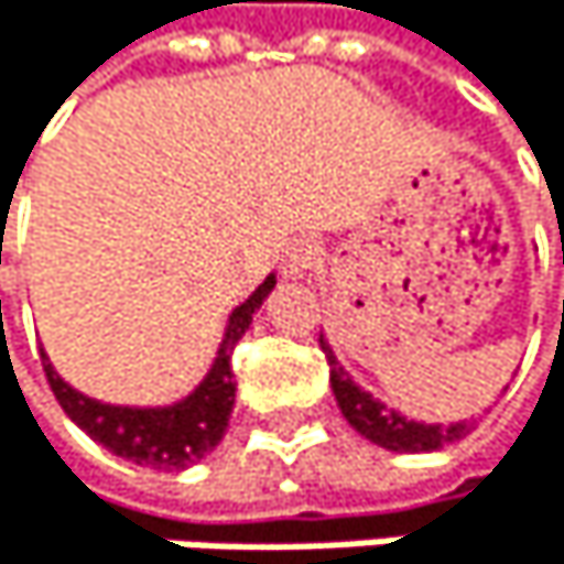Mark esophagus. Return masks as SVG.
I'll return each instance as SVG.
<instances>
[{"label": "esophagus", "mask_w": 564, "mask_h": 564, "mask_svg": "<svg viewBox=\"0 0 564 564\" xmlns=\"http://www.w3.org/2000/svg\"><path fill=\"white\" fill-rule=\"evenodd\" d=\"M319 245L313 241H295L289 251H285V272L289 275H305V272H313L319 265Z\"/></svg>", "instance_id": "1"}]
</instances>
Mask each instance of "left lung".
Returning a JSON list of instances; mask_svg holds the SVG:
<instances>
[{
  "label": "left lung",
  "mask_w": 564,
  "mask_h": 564,
  "mask_svg": "<svg viewBox=\"0 0 564 564\" xmlns=\"http://www.w3.org/2000/svg\"><path fill=\"white\" fill-rule=\"evenodd\" d=\"M319 346L329 359V383H333L343 416L349 420V427L356 434H362L370 444L397 451V454H427V451H441V447L460 441L470 431V420H457V424H420V420H410L400 410H390L373 393H366L362 387L352 383V377L339 366L333 346L323 336H319Z\"/></svg>",
  "instance_id": "1"
}]
</instances>
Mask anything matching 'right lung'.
Instances as JSON below:
<instances>
[{
    "instance_id": "obj_1",
    "label": "right lung",
    "mask_w": 564,
    "mask_h": 564,
    "mask_svg": "<svg viewBox=\"0 0 564 564\" xmlns=\"http://www.w3.org/2000/svg\"><path fill=\"white\" fill-rule=\"evenodd\" d=\"M275 289V275H269L256 292H251L235 313L228 316L225 339L218 346V356L212 362L208 377L194 387L184 400L171 406H113L100 403L87 393L73 390L56 370L50 356L43 352L46 380L66 410V416L79 431H87L97 444L113 451L117 457H127L133 464L158 467V470H184L208 457L225 431L235 406V373H231V352L245 329L251 326V316Z\"/></svg>"
}]
</instances>
